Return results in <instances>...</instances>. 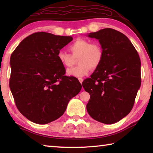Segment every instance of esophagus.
I'll return each mask as SVG.
<instances>
[{
  "label": "esophagus",
  "instance_id": "34e87169",
  "mask_svg": "<svg viewBox=\"0 0 153 153\" xmlns=\"http://www.w3.org/2000/svg\"><path fill=\"white\" fill-rule=\"evenodd\" d=\"M78 79H79V82H80V83H81V84H82V82H83V79H82V78H81V77H79V78H78Z\"/></svg>",
  "mask_w": 153,
  "mask_h": 153
}]
</instances>
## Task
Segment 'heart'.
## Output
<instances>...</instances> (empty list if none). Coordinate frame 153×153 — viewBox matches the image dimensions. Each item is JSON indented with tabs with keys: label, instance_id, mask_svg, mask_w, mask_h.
<instances>
[{
	"label": "heart",
	"instance_id": "1",
	"mask_svg": "<svg viewBox=\"0 0 153 153\" xmlns=\"http://www.w3.org/2000/svg\"><path fill=\"white\" fill-rule=\"evenodd\" d=\"M68 54L63 51L57 53V59L65 67H70L76 63V59L79 65L67 71L68 76L82 77L88 74L90 69H96L100 65L103 60L104 52L101 45L98 42L90 43L89 40L78 38L69 46Z\"/></svg>",
	"mask_w": 153,
	"mask_h": 153
}]
</instances>
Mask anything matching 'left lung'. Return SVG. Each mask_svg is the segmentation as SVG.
Listing matches in <instances>:
<instances>
[{
	"instance_id": "obj_1",
	"label": "left lung",
	"mask_w": 153,
	"mask_h": 153,
	"mask_svg": "<svg viewBox=\"0 0 153 153\" xmlns=\"http://www.w3.org/2000/svg\"><path fill=\"white\" fill-rule=\"evenodd\" d=\"M88 37L98 40L104 52L100 65L82 82L90 98L86 109L90 117L112 124L128 115L141 85V63L130 40L119 31L105 28Z\"/></svg>"
}]
</instances>
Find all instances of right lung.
Here are the masks:
<instances>
[{"label":"right lung","instance_id":"right-lung-1","mask_svg":"<svg viewBox=\"0 0 153 153\" xmlns=\"http://www.w3.org/2000/svg\"><path fill=\"white\" fill-rule=\"evenodd\" d=\"M72 40L71 36L33 33L11 54L10 89L18 110L33 123L57 120L82 89L76 77L65 76V69L56 56Z\"/></svg>","mask_w":153,"mask_h":153}]
</instances>
